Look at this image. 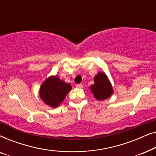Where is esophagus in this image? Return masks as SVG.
Returning <instances> with one entry per match:
<instances>
[{
    "mask_svg": "<svg viewBox=\"0 0 156 156\" xmlns=\"http://www.w3.org/2000/svg\"><path fill=\"white\" fill-rule=\"evenodd\" d=\"M76 87H77V88H79V89H82V88H83V85H82V84H76Z\"/></svg>",
    "mask_w": 156,
    "mask_h": 156,
    "instance_id": "obj_1",
    "label": "esophagus"
}]
</instances>
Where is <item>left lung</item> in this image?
Instances as JSON below:
<instances>
[{
	"label": "left lung",
	"mask_w": 156,
	"mask_h": 156,
	"mask_svg": "<svg viewBox=\"0 0 156 156\" xmlns=\"http://www.w3.org/2000/svg\"><path fill=\"white\" fill-rule=\"evenodd\" d=\"M94 84L91 85L89 89L94 97L98 101L107 99L114 93V89L108 76L104 72H98L94 77Z\"/></svg>",
	"instance_id": "1"
}]
</instances>
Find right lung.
I'll use <instances>...</instances> for the list:
<instances>
[{"instance_id":"1","label":"right lung","mask_w":156,"mask_h":156,"mask_svg":"<svg viewBox=\"0 0 156 156\" xmlns=\"http://www.w3.org/2000/svg\"><path fill=\"white\" fill-rule=\"evenodd\" d=\"M71 89V84L60 80L57 75L50 76L42 83L39 96L46 105L56 108L60 105Z\"/></svg>"}]
</instances>
